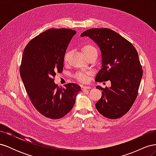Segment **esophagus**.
<instances>
[{"label": "esophagus", "mask_w": 156, "mask_h": 156, "mask_svg": "<svg viewBox=\"0 0 156 156\" xmlns=\"http://www.w3.org/2000/svg\"><path fill=\"white\" fill-rule=\"evenodd\" d=\"M81 88H82L83 90H84L90 88V87L89 86H82V87H81Z\"/></svg>", "instance_id": "esophagus-1"}]
</instances>
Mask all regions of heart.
<instances>
[{
    "label": "heart",
    "instance_id": "heart-1",
    "mask_svg": "<svg viewBox=\"0 0 156 156\" xmlns=\"http://www.w3.org/2000/svg\"><path fill=\"white\" fill-rule=\"evenodd\" d=\"M82 51H83L84 55L86 57L89 55H96V56L98 55L97 49L94 45H92L91 44H87L85 45H84L82 48ZM68 56H69V53L68 52H66L64 56V63H66L68 62ZM90 75V72H80L75 75V77H76V79L79 82L84 83V82H87L88 81V76Z\"/></svg>",
    "mask_w": 156,
    "mask_h": 156
}]
</instances>
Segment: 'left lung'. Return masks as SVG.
I'll return each mask as SVG.
<instances>
[{
  "mask_svg": "<svg viewBox=\"0 0 156 156\" xmlns=\"http://www.w3.org/2000/svg\"><path fill=\"white\" fill-rule=\"evenodd\" d=\"M100 47L102 66L95 81H110L109 88L97 86L102 96L96 103L98 111L107 119H117L129 111L143 77L138 53L131 42L110 29H91L83 32Z\"/></svg>",
  "mask_w": 156,
  "mask_h": 156,
  "instance_id": "8db88e82",
  "label": "left lung"
}]
</instances>
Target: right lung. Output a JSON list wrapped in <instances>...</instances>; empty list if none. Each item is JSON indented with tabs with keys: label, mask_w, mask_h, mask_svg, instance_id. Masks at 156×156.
I'll use <instances>...</instances> for the list:
<instances>
[{
	"label": "right lung",
	"mask_w": 156,
	"mask_h": 156,
	"mask_svg": "<svg viewBox=\"0 0 156 156\" xmlns=\"http://www.w3.org/2000/svg\"><path fill=\"white\" fill-rule=\"evenodd\" d=\"M75 34L70 29H48L32 39L23 51L21 79L32 105L48 119L66 115L81 90L77 84L68 83L60 88L54 82L56 73L62 72L64 56Z\"/></svg>",
	"instance_id": "1"
}]
</instances>
